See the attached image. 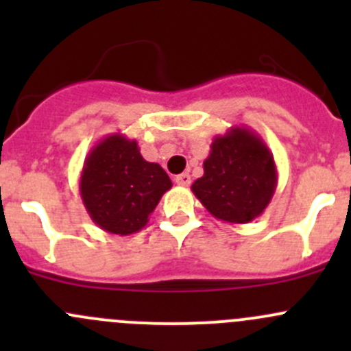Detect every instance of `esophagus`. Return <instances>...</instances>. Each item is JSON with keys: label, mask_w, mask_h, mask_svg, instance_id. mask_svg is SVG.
Listing matches in <instances>:
<instances>
[{"label": "esophagus", "mask_w": 351, "mask_h": 351, "mask_svg": "<svg viewBox=\"0 0 351 351\" xmlns=\"http://www.w3.org/2000/svg\"><path fill=\"white\" fill-rule=\"evenodd\" d=\"M175 183L180 186H189L192 183V178H190L189 173H182V175L175 176Z\"/></svg>", "instance_id": "34e87169"}]
</instances>
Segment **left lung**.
I'll return each instance as SVG.
<instances>
[{"mask_svg": "<svg viewBox=\"0 0 351 351\" xmlns=\"http://www.w3.org/2000/svg\"><path fill=\"white\" fill-rule=\"evenodd\" d=\"M277 182V165L265 141L236 125L214 137L204 176L193 182L192 192L219 221L247 224L268 207Z\"/></svg>", "mask_w": 351, "mask_h": 351, "instance_id": "left-lung-1", "label": "left lung"}]
</instances>
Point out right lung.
I'll return each instance as SVG.
<instances>
[{"instance_id": "right-lung-1", "label": "right lung", "mask_w": 351, "mask_h": 351, "mask_svg": "<svg viewBox=\"0 0 351 351\" xmlns=\"http://www.w3.org/2000/svg\"><path fill=\"white\" fill-rule=\"evenodd\" d=\"M171 185L158 162L143 158L136 139L110 134L98 141L84 159L80 195L98 228L129 236L147 224Z\"/></svg>"}]
</instances>
